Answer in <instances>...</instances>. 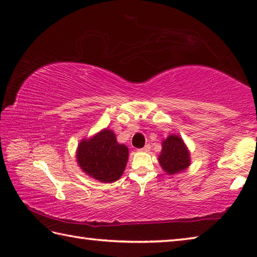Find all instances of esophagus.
Wrapping results in <instances>:
<instances>
[{
  "instance_id": "34e87169",
  "label": "esophagus",
  "mask_w": 257,
  "mask_h": 257,
  "mask_svg": "<svg viewBox=\"0 0 257 257\" xmlns=\"http://www.w3.org/2000/svg\"><path fill=\"white\" fill-rule=\"evenodd\" d=\"M149 149H151V145L147 144V145H145V146H144L143 148L139 149V151H142V152H148Z\"/></svg>"
}]
</instances>
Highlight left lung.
I'll list each match as a JSON object with an SVG mask.
<instances>
[{"label": "left lung", "instance_id": "obj_1", "mask_svg": "<svg viewBox=\"0 0 257 257\" xmlns=\"http://www.w3.org/2000/svg\"><path fill=\"white\" fill-rule=\"evenodd\" d=\"M160 164L166 173L175 174L190 165V155L185 145L176 135H171L163 142Z\"/></svg>", "mask_w": 257, "mask_h": 257}]
</instances>
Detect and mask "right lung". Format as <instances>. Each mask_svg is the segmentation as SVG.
<instances>
[{"label":"right lung","instance_id":"obj_1","mask_svg":"<svg viewBox=\"0 0 257 257\" xmlns=\"http://www.w3.org/2000/svg\"><path fill=\"white\" fill-rule=\"evenodd\" d=\"M76 156L78 165L86 174L110 183L122 175L128 161V148L116 143L111 130L104 129L88 141H82Z\"/></svg>","mask_w":257,"mask_h":257}]
</instances>
